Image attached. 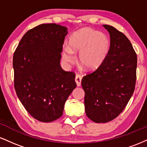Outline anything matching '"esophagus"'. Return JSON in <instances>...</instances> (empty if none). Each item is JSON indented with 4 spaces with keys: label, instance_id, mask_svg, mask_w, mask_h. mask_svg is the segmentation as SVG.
Instances as JSON below:
<instances>
[{
    "label": "esophagus",
    "instance_id": "34e87169",
    "mask_svg": "<svg viewBox=\"0 0 147 147\" xmlns=\"http://www.w3.org/2000/svg\"><path fill=\"white\" fill-rule=\"evenodd\" d=\"M75 82L77 84V86H80L81 82H82V77L80 75H77L75 77Z\"/></svg>",
    "mask_w": 147,
    "mask_h": 147
}]
</instances>
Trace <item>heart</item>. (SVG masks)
<instances>
[{"label":"heart","mask_w":147,"mask_h":147,"mask_svg":"<svg viewBox=\"0 0 147 147\" xmlns=\"http://www.w3.org/2000/svg\"><path fill=\"white\" fill-rule=\"evenodd\" d=\"M68 46L63 48V58L67 63H73L74 54L79 53L78 61L88 70L98 68L109 52L111 41L105 34L89 28L75 32L68 38Z\"/></svg>","instance_id":"b5f03b06"}]
</instances>
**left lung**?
Returning <instances> with one entry per match:
<instances>
[{"label":"left lung","mask_w":147,"mask_h":147,"mask_svg":"<svg viewBox=\"0 0 147 147\" xmlns=\"http://www.w3.org/2000/svg\"><path fill=\"white\" fill-rule=\"evenodd\" d=\"M103 26L110 34L109 52L102 65L82 81L86 114L96 123L110 122L122 112L136 82L137 55L129 38L114 27Z\"/></svg>","instance_id":"8db88e82"}]
</instances>
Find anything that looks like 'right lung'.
<instances>
[{
    "label": "right lung",
    "instance_id": "obj_1",
    "mask_svg": "<svg viewBox=\"0 0 147 147\" xmlns=\"http://www.w3.org/2000/svg\"><path fill=\"white\" fill-rule=\"evenodd\" d=\"M67 30L55 23L38 25L25 34L13 56L16 95L40 122L59 119L77 86L75 73L65 71L60 65Z\"/></svg>",
    "mask_w": 147,
    "mask_h": 147
}]
</instances>
